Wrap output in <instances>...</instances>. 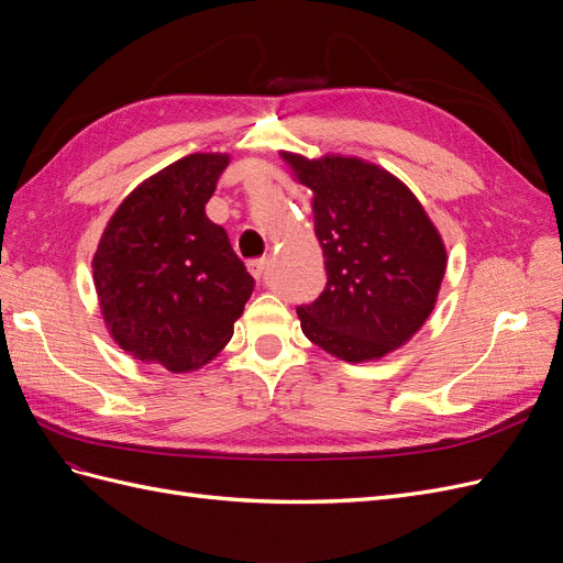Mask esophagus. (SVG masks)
I'll list each match as a JSON object with an SVG mask.
<instances>
[{
	"label": "esophagus",
	"instance_id": "esophagus-1",
	"mask_svg": "<svg viewBox=\"0 0 563 563\" xmlns=\"http://www.w3.org/2000/svg\"><path fill=\"white\" fill-rule=\"evenodd\" d=\"M249 272L253 275V279H261L265 275V267H267V261L265 258H255V261H249L246 263Z\"/></svg>",
	"mask_w": 563,
	"mask_h": 563
}]
</instances>
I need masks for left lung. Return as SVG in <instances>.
Returning <instances> with one entry per match:
<instances>
[{
  "instance_id": "obj_1",
  "label": "left lung",
  "mask_w": 563,
  "mask_h": 563,
  "mask_svg": "<svg viewBox=\"0 0 563 563\" xmlns=\"http://www.w3.org/2000/svg\"><path fill=\"white\" fill-rule=\"evenodd\" d=\"M312 190L327 286L300 305V329L329 354L380 360L422 327L446 272V246L408 187L356 157L308 159L282 152Z\"/></svg>"
}]
</instances>
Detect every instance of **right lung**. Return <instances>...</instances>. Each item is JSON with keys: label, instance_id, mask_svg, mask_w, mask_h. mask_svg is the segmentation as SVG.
Returning a JSON list of instances; mask_svg holds the SVG:
<instances>
[{"label": "right lung", "instance_id": "right-lung-1", "mask_svg": "<svg viewBox=\"0 0 563 563\" xmlns=\"http://www.w3.org/2000/svg\"><path fill=\"white\" fill-rule=\"evenodd\" d=\"M228 155L197 152L119 203L93 255L106 327L133 360L174 373L209 364L234 333L253 277L207 218Z\"/></svg>", "mask_w": 563, "mask_h": 563}]
</instances>
